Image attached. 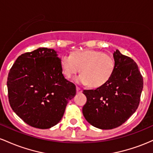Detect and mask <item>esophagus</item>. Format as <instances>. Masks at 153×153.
I'll return each mask as SVG.
<instances>
[{
  "mask_svg": "<svg viewBox=\"0 0 153 153\" xmlns=\"http://www.w3.org/2000/svg\"><path fill=\"white\" fill-rule=\"evenodd\" d=\"M82 92V90L81 88H79V87H76V92L77 93H81Z\"/></svg>",
  "mask_w": 153,
  "mask_h": 153,
  "instance_id": "34e87169",
  "label": "esophagus"
}]
</instances>
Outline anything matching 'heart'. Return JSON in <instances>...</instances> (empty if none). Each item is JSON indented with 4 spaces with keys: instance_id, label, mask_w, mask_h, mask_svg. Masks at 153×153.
<instances>
[{
    "instance_id": "obj_1",
    "label": "heart",
    "mask_w": 153,
    "mask_h": 153,
    "mask_svg": "<svg viewBox=\"0 0 153 153\" xmlns=\"http://www.w3.org/2000/svg\"><path fill=\"white\" fill-rule=\"evenodd\" d=\"M63 75L71 78L81 70L82 74L75 77L74 82L80 85L100 87L107 83L114 74V58L103 52L94 50H84L72 56L63 55L61 58Z\"/></svg>"
}]
</instances>
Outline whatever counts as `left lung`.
<instances>
[{
  "label": "left lung",
  "instance_id": "8db88e82",
  "mask_svg": "<svg viewBox=\"0 0 153 153\" xmlns=\"http://www.w3.org/2000/svg\"><path fill=\"white\" fill-rule=\"evenodd\" d=\"M115 68L107 83L95 90H85V119L100 129L121 126L136 111L143 88V79L133 59L114 51Z\"/></svg>",
  "mask_w": 153,
  "mask_h": 153
}]
</instances>
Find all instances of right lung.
Masks as SVG:
<instances>
[{
  "mask_svg": "<svg viewBox=\"0 0 153 153\" xmlns=\"http://www.w3.org/2000/svg\"><path fill=\"white\" fill-rule=\"evenodd\" d=\"M11 108L26 123L46 129L62 118L76 86L63 76L54 49L39 48L19 56L7 80Z\"/></svg>",
  "mask_w": 153,
  "mask_h": 153,
  "instance_id": "obj_1",
  "label": "right lung"
}]
</instances>
